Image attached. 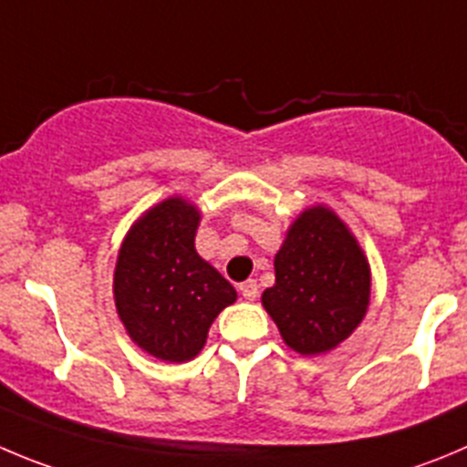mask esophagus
Wrapping results in <instances>:
<instances>
[{
  "label": "esophagus",
  "mask_w": 467,
  "mask_h": 467,
  "mask_svg": "<svg viewBox=\"0 0 467 467\" xmlns=\"http://www.w3.org/2000/svg\"><path fill=\"white\" fill-rule=\"evenodd\" d=\"M239 293H242L244 299L254 302V299H258V283H255L254 278H248V281L239 283Z\"/></svg>",
  "instance_id": "obj_1"
}]
</instances>
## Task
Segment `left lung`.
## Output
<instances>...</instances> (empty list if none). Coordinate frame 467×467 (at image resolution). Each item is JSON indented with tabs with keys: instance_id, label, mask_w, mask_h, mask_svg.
<instances>
[{
	"instance_id": "left-lung-1",
	"label": "left lung",
	"mask_w": 467,
	"mask_h": 467,
	"mask_svg": "<svg viewBox=\"0 0 467 467\" xmlns=\"http://www.w3.org/2000/svg\"><path fill=\"white\" fill-rule=\"evenodd\" d=\"M276 283L263 293L265 311L287 348L325 355L341 346L371 302V267L364 248L334 209H304L274 258Z\"/></svg>"
}]
</instances>
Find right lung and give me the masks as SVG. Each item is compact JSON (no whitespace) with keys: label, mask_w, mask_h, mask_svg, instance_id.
Instances as JSON below:
<instances>
[{"label":"right lung","mask_w":467,"mask_h":467,"mask_svg":"<svg viewBox=\"0 0 467 467\" xmlns=\"http://www.w3.org/2000/svg\"><path fill=\"white\" fill-rule=\"evenodd\" d=\"M200 209L170 195L126 233L112 278L117 316L130 341L170 364L191 361L237 290L195 251Z\"/></svg>","instance_id":"add662e5"}]
</instances>
